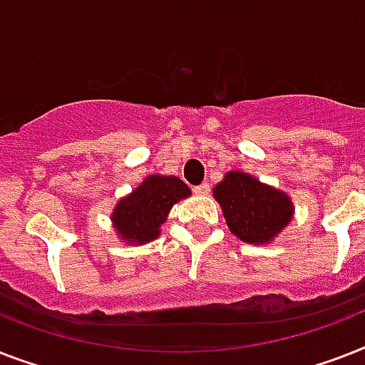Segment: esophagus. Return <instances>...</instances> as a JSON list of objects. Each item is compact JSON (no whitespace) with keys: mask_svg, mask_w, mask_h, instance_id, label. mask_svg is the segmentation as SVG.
<instances>
[{"mask_svg":"<svg viewBox=\"0 0 365 365\" xmlns=\"http://www.w3.org/2000/svg\"><path fill=\"white\" fill-rule=\"evenodd\" d=\"M194 192H196V194H200V196H207V194L211 192V186L207 185V182H201V185H197L196 188H194Z\"/></svg>","mask_w":365,"mask_h":365,"instance_id":"esophagus-1","label":"esophagus"}]
</instances>
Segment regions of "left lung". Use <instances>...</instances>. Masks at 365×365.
Here are the masks:
<instances>
[{
  "label": "left lung",
  "mask_w": 365,
  "mask_h": 365,
  "mask_svg": "<svg viewBox=\"0 0 365 365\" xmlns=\"http://www.w3.org/2000/svg\"><path fill=\"white\" fill-rule=\"evenodd\" d=\"M228 228L245 243H267L292 217L290 197L241 171H230L212 190Z\"/></svg>",
  "instance_id": "8db88e82"
}]
</instances>
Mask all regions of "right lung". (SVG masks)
I'll return each instance as SVG.
<instances>
[{
  "label": "right lung",
  "mask_w": 365,
  "mask_h": 365,
  "mask_svg": "<svg viewBox=\"0 0 365 365\" xmlns=\"http://www.w3.org/2000/svg\"><path fill=\"white\" fill-rule=\"evenodd\" d=\"M188 196L190 188L177 177H148L130 196L118 201L113 212L116 233L133 245L148 243L158 237V228L165 222L169 209Z\"/></svg>",
  "instance_id": "1"
}]
</instances>
